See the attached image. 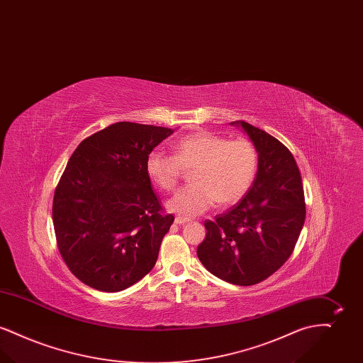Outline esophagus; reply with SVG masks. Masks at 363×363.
<instances>
[{"label":"esophagus","mask_w":363,"mask_h":363,"mask_svg":"<svg viewBox=\"0 0 363 363\" xmlns=\"http://www.w3.org/2000/svg\"><path fill=\"white\" fill-rule=\"evenodd\" d=\"M174 222H175L177 225H185V223H189L190 219H188V218H182V216H177V218L174 219Z\"/></svg>","instance_id":"obj_1"}]
</instances>
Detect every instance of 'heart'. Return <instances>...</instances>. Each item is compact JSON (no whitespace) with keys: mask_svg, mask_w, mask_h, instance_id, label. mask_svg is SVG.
<instances>
[{"mask_svg":"<svg viewBox=\"0 0 363 363\" xmlns=\"http://www.w3.org/2000/svg\"><path fill=\"white\" fill-rule=\"evenodd\" d=\"M145 169L156 186L167 191L175 189L182 170H191V185L166 203L169 211L190 218L216 201L220 206L238 203L255 179L257 152L245 138L228 141L209 132H196L174 144L173 156L151 152Z\"/></svg>","mask_w":363,"mask_h":363,"instance_id":"1","label":"heart"}]
</instances>
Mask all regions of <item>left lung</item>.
<instances>
[{"label": "left lung", "mask_w": 363, "mask_h": 363, "mask_svg": "<svg viewBox=\"0 0 363 363\" xmlns=\"http://www.w3.org/2000/svg\"><path fill=\"white\" fill-rule=\"evenodd\" d=\"M259 166L241 201L215 220H206V240L197 247L201 264L215 277L252 286L271 277L289 259L305 223L301 173L293 154L275 138L245 121Z\"/></svg>", "instance_id": "left-lung-1"}]
</instances>
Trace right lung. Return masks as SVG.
Wrapping results in <instances>:
<instances>
[{
	"mask_svg": "<svg viewBox=\"0 0 363 363\" xmlns=\"http://www.w3.org/2000/svg\"><path fill=\"white\" fill-rule=\"evenodd\" d=\"M173 133L117 122L70 156L54 193L52 223L62 259L86 286L117 293L154 268L174 216L162 213L145 163Z\"/></svg>",
	"mask_w": 363,
	"mask_h": 363,
	"instance_id": "right-lung-1",
	"label": "right lung"
}]
</instances>
